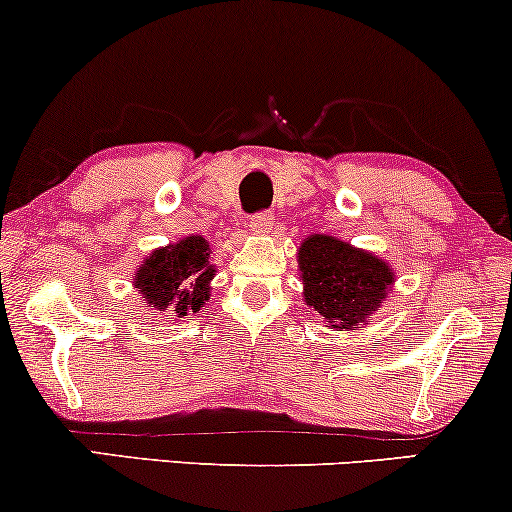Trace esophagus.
<instances>
[{
  "instance_id": "34e87169",
  "label": "esophagus",
  "mask_w": 512,
  "mask_h": 512,
  "mask_svg": "<svg viewBox=\"0 0 512 512\" xmlns=\"http://www.w3.org/2000/svg\"><path fill=\"white\" fill-rule=\"evenodd\" d=\"M272 226H274V214L272 212H267V209H264V212L252 214L250 231L255 233V236H264V233L272 231Z\"/></svg>"
}]
</instances>
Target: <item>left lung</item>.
<instances>
[{"mask_svg": "<svg viewBox=\"0 0 512 512\" xmlns=\"http://www.w3.org/2000/svg\"><path fill=\"white\" fill-rule=\"evenodd\" d=\"M298 257L307 305L334 329H348L372 315L393 281L384 262L331 236H310Z\"/></svg>", "mask_w": 512, "mask_h": 512, "instance_id": "1", "label": "left lung"}]
</instances>
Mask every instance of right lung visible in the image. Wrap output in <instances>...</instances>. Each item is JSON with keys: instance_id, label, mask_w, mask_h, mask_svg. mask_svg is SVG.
Returning a JSON list of instances; mask_svg holds the SVG:
<instances>
[{"instance_id": "1", "label": "right lung", "mask_w": 512, "mask_h": 512, "mask_svg": "<svg viewBox=\"0 0 512 512\" xmlns=\"http://www.w3.org/2000/svg\"><path fill=\"white\" fill-rule=\"evenodd\" d=\"M207 250L205 238L190 236L171 248L152 252L135 276V286L145 295L147 305L157 310L171 307L178 317L200 310L209 298L207 283L214 274Z\"/></svg>"}]
</instances>
